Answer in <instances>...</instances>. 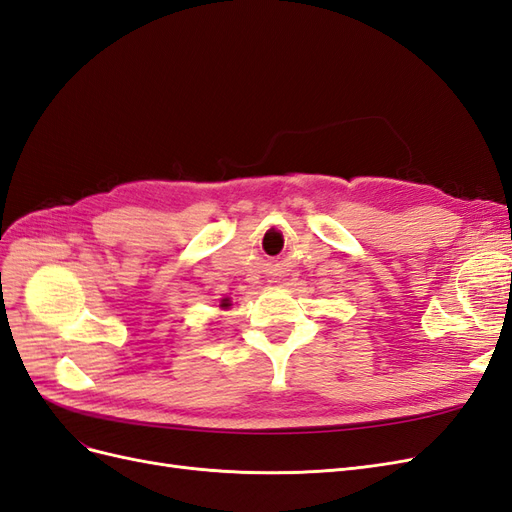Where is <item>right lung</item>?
Here are the masks:
<instances>
[{
  "label": "right lung",
  "instance_id": "1",
  "mask_svg": "<svg viewBox=\"0 0 512 512\" xmlns=\"http://www.w3.org/2000/svg\"><path fill=\"white\" fill-rule=\"evenodd\" d=\"M220 307H224V309H228L230 307V301L228 299H222V305Z\"/></svg>",
  "mask_w": 512,
  "mask_h": 512
}]
</instances>
